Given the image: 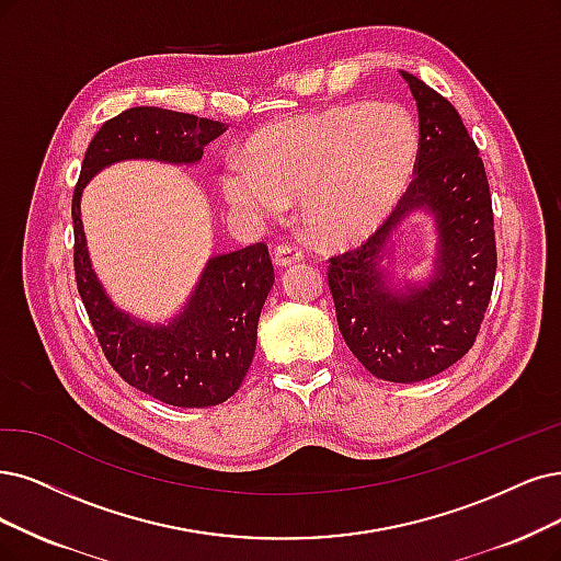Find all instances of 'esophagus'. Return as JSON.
<instances>
[{"label":"esophagus","instance_id":"34e87169","mask_svg":"<svg viewBox=\"0 0 561 561\" xmlns=\"http://www.w3.org/2000/svg\"><path fill=\"white\" fill-rule=\"evenodd\" d=\"M275 263L277 265H291V263H298L302 261V247H298L296 242H282L275 247Z\"/></svg>","mask_w":561,"mask_h":561}]
</instances>
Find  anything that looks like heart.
Wrapping results in <instances>:
<instances>
[{
  "label": "heart",
  "instance_id": "b5f03b06",
  "mask_svg": "<svg viewBox=\"0 0 561 561\" xmlns=\"http://www.w3.org/2000/svg\"><path fill=\"white\" fill-rule=\"evenodd\" d=\"M421 148L419 124L400 106L346 103L254 134L249 163H228L226 198L279 217L302 196L309 231L328 242L367 236L407 192Z\"/></svg>",
  "mask_w": 561,
  "mask_h": 561
}]
</instances>
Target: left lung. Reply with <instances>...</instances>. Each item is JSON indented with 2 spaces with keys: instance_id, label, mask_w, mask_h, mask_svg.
<instances>
[{
  "instance_id": "left-lung-1",
  "label": "left lung",
  "mask_w": 561,
  "mask_h": 561,
  "mask_svg": "<svg viewBox=\"0 0 561 561\" xmlns=\"http://www.w3.org/2000/svg\"><path fill=\"white\" fill-rule=\"evenodd\" d=\"M402 78L419 106L413 180L377 233L328 259V284L351 354L377 379L413 383L439 375L473 346L494 286L496 242L485 165L458 111L421 78L407 71ZM419 206L438 219V277L398 297L378 261L387 233Z\"/></svg>"
}]
</instances>
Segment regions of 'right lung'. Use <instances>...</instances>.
<instances>
[{
  "mask_svg": "<svg viewBox=\"0 0 561 561\" xmlns=\"http://www.w3.org/2000/svg\"><path fill=\"white\" fill-rule=\"evenodd\" d=\"M224 131L221 122L190 113L152 106L124 111L94 134L71 201L76 286L103 356L129 386L184 409L226 402L252 365L261 307L275 282L267 244L256 242L215 256L190 307L171 325L150 328L115 309L96 282L82 233L80 192L113 161L194 163L205 145Z\"/></svg>",
  "mask_w": 561,
  "mask_h": 561,
  "instance_id": "add662e5",
  "label": "right lung"
}]
</instances>
